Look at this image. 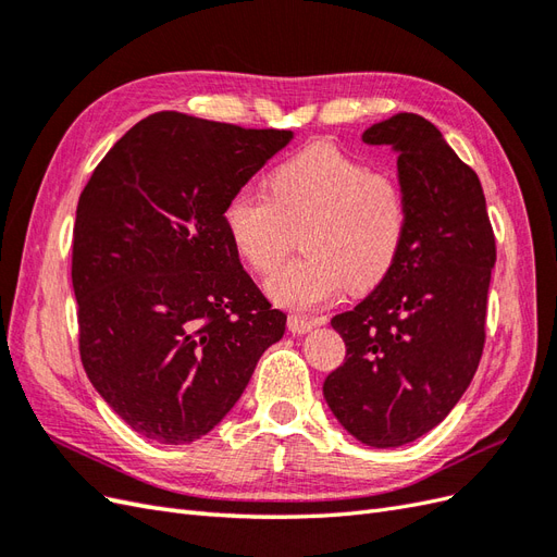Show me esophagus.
Listing matches in <instances>:
<instances>
[{
  "label": "esophagus",
  "mask_w": 557,
  "mask_h": 557,
  "mask_svg": "<svg viewBox=\"0 0 557 557\" xmlns=\"http://www.w3.org/2000/svg\"><path fill=\"white\" fill-rule=\"evenodd\" d=\"M288 330L293 334L301 336V334H307V332L313 330V323H311V320H307V318H301V315H290L288 318Z\"/></svg>",
  "instance_id": "obj_1"
}]
</instances>
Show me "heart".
<instances>
[{"label": "heart", "mask_w": 557, "mask_h": 557, "mask_svg": "<svg viewBox=\"0 0 557 557\" xmlns=\"http://www.w3.org/2000/svg\"><path fill=\"white\" fill-rule=\"evenodd\" d=\"M227 237L239 258L260 274L281 264L301 232L305 260L269 276L274 305L311 313L346 288H369L391 272L409 209L399 181L330 141H315L283 160L267 176V197L239 190L223 209Z\"/></svg>", "instance_id": "b5f03b06"}]
</instances>
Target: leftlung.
<instances>
[{
	"label": "left lung",
	"instance_id": "1",
	"mask_svg": "<svg viewBox=\"0 0 557 557\" xmlns=\"http://www.w3.org/2000/svg\"><path fill=\"white\" fill-rule=\"evenodd\" d=\"M362 141L397 153L407 237L376 288L332 318L346 360L323 395L358 442L397 448L440 425L474 379L497 252L476 172L423 115L397 113Z\"/></svg>",
	"mask_w": 557,
	"mask_h": 557
}]
</instances>
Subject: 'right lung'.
I'll use <instances>...</instances> for the list:
<instances>
[{"label":"right lung","mask_w":557,"mask_h":557,"mask_svg":"<svg viewBox=\"0 0 557 557\" xmlns=\"http://www.w3.org/2000/svg\"><path fill=\"white\" fill-rule=\"evenodd\" d=\"M290 139L160 111L115 141L78 197L81 362L150 442L209 434L285 332V313L244 272L223 209Z\"/></svg>","instance_id":"1"}]
</instances>
